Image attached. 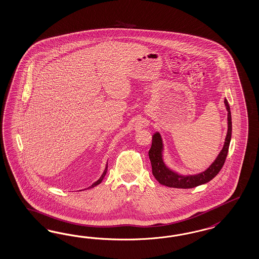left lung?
<instances>
[{"instance_id":"8db88e82","label":"left lung","mask_w":259,"mask_h":259,"mask_svg":"<svg viewBox=\"0 0 259 259\" xmlns=\"http://www.w3.org/2000/svg\"><path fill=\"white\" fill-rule=\"evenodd\" d=\"M224 103L228 111V132L226 135L223 149L219 152L218 156L212 162V164L206 170L202 171L200 174L193 175V176H181V175H178L176 171L171 170L170 168H168L165 165L163 160L164 147H163L162 137L159 133H155L152 135V143H151L150 150H149V157H150L151 167H152V175L159 183L169 188L191 189L203 184L208 183L213 177L217 176V174L220 171V169L222 168L225 163L231 138H232L231 110H230V106L227 99L224 100Z\"/></svg>"}]
</instances>
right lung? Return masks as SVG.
Here are the masks:
<instances>
[{
    "mask_svg": "<svg viewBox=\"0 0 259 259\" xmlns=\"http://www.w3.org/2000/svg\"><path fill=\"white\" fill-rule=\"evenodd\" d=\"M107 171H108V164H107V166H106V168H105V170H104V172H103V175L101 176L100 178L96 181V182H94V183L92 184V186H90L88 189H92V188H94L95 186H97V185H99V184L103 181V179H104V177L106 176V174H107Z\"/></svg>",
    "mask_w": 259,
    "mask_h": 259,
    "instance_id": "add662e5",
    "label": "right lung"
}]
</instances>
